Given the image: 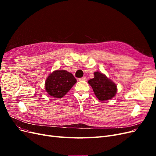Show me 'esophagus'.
<instances>
[{"mask_svg":"<svg viewBox=\"0 0 156 156\" xmlns=\"http://www.w3.org/2000/svg\"><path fill=\"white\" fill-rule=\"evenodd\" d=\"M79 81H86L87 77H83L81 78H79Z\"/></svg>","mask_w":156,"mask_h":156,"instance_id":"34e87169","label":"esophagus"}]
</instances>
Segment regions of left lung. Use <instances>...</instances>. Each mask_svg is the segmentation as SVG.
<instances>
[{
	"label": "left lung",
	"instance_id": "8db88e82",
	"mask_svg": "<svg viewBox=\"0 0 156 156\" xmlns=\"http://www.w3.org/2000/svg\"><path fill=\"white\" fill-rule=\"evenodd\" d=\"M94 75V77L90 79L88 83L98 100L106 101L114 98L117 92L116 84L102 73L96 72Z\"/></svg>",
	"mask_w": 156,
	"mask_h": 156
}]
</instances>
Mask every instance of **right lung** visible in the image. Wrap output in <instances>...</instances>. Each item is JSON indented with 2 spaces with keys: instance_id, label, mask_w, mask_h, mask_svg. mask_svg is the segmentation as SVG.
Returning <instances> with one entry per match:
<instances>
[{
  "instance_id": "add662e5",
  "label": "right lung",
  "mask_w": 156,
  "mask_h": 156,
  "mask_svg": "<svg viewBox=\"0 0 156 156\" xmlns=\"http://www.w3.org/2000/svg\"><path fill=\"white\" fill-rule=\"evenodd\" d=\"M76 83L77 80L72 73L66 70L57 69L52 72L46 79L45 88L50 96L61 98Z\"/></svg>"
}]
</instances>
